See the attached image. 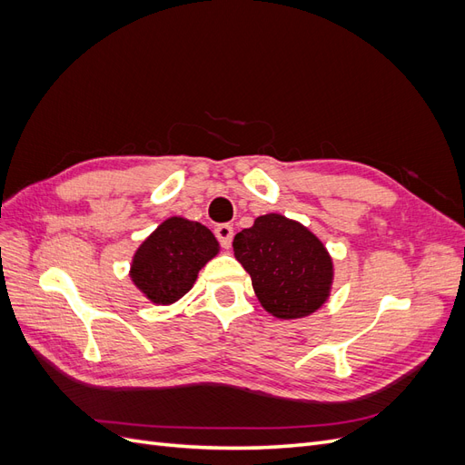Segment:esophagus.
Instances as JSON below:
<instances>
[{"instance_id": "34e87169", "label": "esophagus", "mask_w": 465, "mask_h": 465, "mask_svg": "<svg viewBox=\"0 0 465 465\" xmlns=\"http://www.w3.org/2000/svg\"><path fill=\"white\" fill-rule=\"evenodd\" d=\"M215 236H217V241L221 242V246H223V248H231L234 231H232V227H231L229 223H223V224H217Z\"/></svg>"}]
</instances>
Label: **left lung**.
I'll return each instance as SVG.
<instances>
[{"instance_id": "1", "label": "left lung", "mask_w": 465, "mask_h": 465, "mask_svg": "<svg viewBox=\"0 0 465 465\" xmlns=\"http://www.w3.org/2000/svg\"><path fill=\"white\" fill-rule=\"evenodd\" d=\"M260 304L279 320L311 316L328 301L333 262L320 238L299 221L267 213L232 241Z\"/></svg>"}]
</instances>
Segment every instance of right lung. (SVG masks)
I'll list each match as a JSON object with an SVG mask.
<instances>
[{
	"mask_svg": "<svg viewBox=\"0 0 465 465\" xmlns=\"http://www.w3.org/2000/svg\"><path fill=\"white\" fill-rule=\"evenodd\" d=\"M217 254V238L202 223L171 217L135 250L130 277L153 304L166 306L184 297Z\"/></svg>",
	"mask_w": 465,
	"mask_h": 465,
	"instance_id": "obj_1",
	"label": "right lung"
}]
</instances>
